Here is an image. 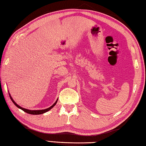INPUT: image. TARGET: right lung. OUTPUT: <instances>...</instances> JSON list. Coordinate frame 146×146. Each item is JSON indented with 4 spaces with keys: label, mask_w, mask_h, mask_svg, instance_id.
I'll return each instance as SVG.
<instances>
[{
    "label": "right lung",
    "mask_w": 146,
    "mask_h": 146,
    "mask_svg": "<svg viewBox=\"0 0 146 146\" xmlns=\"http://www.w3.org/2000/svg\"><path fill=\"white\" fill-rule=\"evenodd\" d=\"M9 96H10V98L11 100L12 101V102L14 104V105L16 106V107H17V108H19V109H21V110H23V111H25V113H27L31 114V115H40V114H43V113H46V112L48 111L49 110H50L51 109H52V108H53L54 106L56 105V103H57V102H58V99H57V100L56 101L55 103H54L52 106H50V107L48 108H47V109H45V110H27V109L23 108L22 107H21V106H19L18 105V104H17L16 103V102H15V101L14 100H13V98H12V96H11V95H10V93H9Z\"/></svg>",
    "instance_id": "add662e5"
}]
</instances>
